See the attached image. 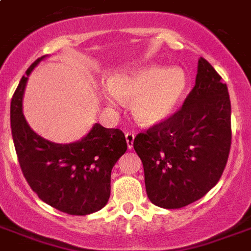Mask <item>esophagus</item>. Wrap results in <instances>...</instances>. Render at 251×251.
<instances>
[{
  "label": "esophagus",
  "instance_id": "34e87169",
  "mask_svg": "<svg viewBox=\"0 0 251 251\" xmlns=\"http://www.w3.org/2000/svg\"><path fill=\"white\" fill-rule=\"evenodd\" d=\"M125 138H126V143H127V149H129V150H131V149H133V143H134V138H135V134L126 133Z\"/></svg>",
  "mask_w": 251,
  "mask_h": 251
}]
</instances>
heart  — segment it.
Returning a JSON list of instances; mask_svg holds the SVG:
<instances>
[{"instance_id":"b5f03b06","label":"heart","mask_w":251,"mask_h":251,"mask_svg":"<svg viewBox=\"0 0 251 251\" xmlns=\"http://www.w3.org/2000/svg\"><path fill=\"white\" fill-rule=\"evenodd\" d=\"M108 88L100 92L108 106L129 101L134 120L142 126H154L176 112L188 89V79L181 68L150 64L110 75Z\"/></svg>"}]
</instances>
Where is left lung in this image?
<instances>
[{
	"label": "left lung",
	"instance_id": "8db88e82",
	"mask_svg": "<svg viewBox=\"0 0 251 251\" xmlns=\"http://www.w3.org/2000/svg\"><path fill=\"white\" fill-rule=\"evenodd\" d=\"M230 112L226 84L200 57L196 83L183 106L134 138L154 205L183 208L217 184L232 143Z\"/></svg>",
	"mask_w": 251,
	"mask_h": 251
}]
</instances>
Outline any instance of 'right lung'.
<instances>
[{
    "label": "right lung",
    "mask_w": 251,
    "mask_h": 251,
    "mask_svg": "<svg viewBox=\"0 0 251 251\" xmlns=\"http://www.w3.org/2000/svg\"><path fill=\"white\" fill-rule=\"evenodd\" d=\"M45 57L28 67L11 99L15 152L25 179L42 201L68 215H91L108 202L112 168L127 149L125 134L95 124L84 138L68 145L38 135L22 113V99L28 75Z\"/></svg>",
    "instance_id": "right-lung-1"
}]
</instances>
